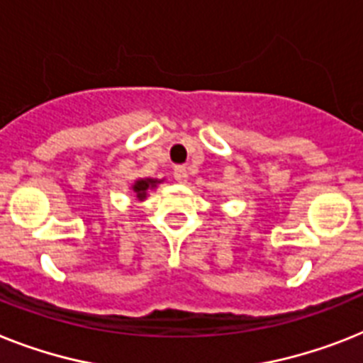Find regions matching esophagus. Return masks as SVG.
Segmentation results:
<instances>
[{"mask_svg": "<svg viewBox=\"0 0 363 363\" xmlns=\"http://www.w3.org/2000/svg\"><path fill=\"white\" fill-rule=\"evenodd\" d=\"M174 178L176 182H179V184H185L189 179V174H187V169L185 167H176L174 169Z\"/></svg>", "mask_w": 363, "mask_h": 363, "instance_id": "34e87169", "label": "esophagus"}]
</instances>
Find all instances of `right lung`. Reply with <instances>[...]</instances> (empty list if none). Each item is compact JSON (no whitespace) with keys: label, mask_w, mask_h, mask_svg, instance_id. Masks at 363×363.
I'll return each instance as SVG.
<instances>
[{"label":"right lung","mask_w":363,"mask_h":363,"mask_svg":"<svg viewBox=\"0 0 363 363\" xmlns=\"http://www.w3.org/2000/svg\"><path fill=\"white\" fill-rule=\"evenodd\" d=\"M157 184H161L160 179H152V178L137 179V182L131 185V189H133V193H135V199L145 200L146 199V191H148V189H154Z\"/></svg>","instance_id":"obj_1"}]
</instances>
